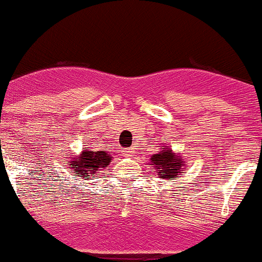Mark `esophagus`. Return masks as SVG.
I'll return each mask as SVG.
<instances>
[{
	"label": "esophagus",
	"mask_w": 262,
	"mask_h": 262,
	"mask_svg": "<svg viewBox=\"0 0 262 262\" xmlns=\"http://www.w3.org/2000/svg\"><path fill=\"white\" fill-rule=\"evenodd\" d=\"M133 155H134V149H133V148H126V149H124V151H123V156L129 157V156H133Z\"/></svg>",
	"instance_id": "esophagus-1"
}]
</instances>
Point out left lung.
I'll return each instance as SVG.
<instances>
[{"mask_svg": "<svg viewBox=\"0 0 262 262\" xmlns=\"http://www.w3.org/2000/svg\"><path fill=\"white\" fill-rule=\"evenodd\" d=\"M152 172H156L160 178L164 180H176L178 176L184 173V159L176 155L172 148L165 147L160 149L159 154L151 156Z\"/></svg>", "mask_w": 262, "mask_h": 262, "instance_id": "1", "label": "left lung"}]
</instances>
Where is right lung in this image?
<instances>
[{
  "label": "right lung",
  "mask_w": 262,
  "mask_h": 262,
  "mask_svg": "<svg viewBox=\"0 0 262 262\" xmlns=\"http://www.w3.org/2000/svg\"><path fill=\"white\" fill-rule=\"evenodd\" d=\"M113 157L105 151H93V149H84L78 156L71 157L67 161L72 174L76 177H82V180H90L98 173L101 168H106L111 163Z\"/></svg>",
  "instance_id": "1"
}]
</instances>
